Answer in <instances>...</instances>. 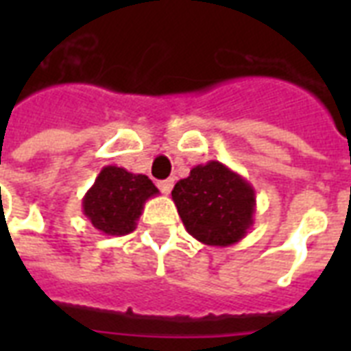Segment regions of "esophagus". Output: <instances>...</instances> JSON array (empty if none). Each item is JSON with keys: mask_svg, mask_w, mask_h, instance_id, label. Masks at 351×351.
Wrapping results in <instances>:
<instances>
[{"mask_svg": "<svg viewBox=\"0 0 351 351\" xmlns=\"http://www.w3.org/2000/svg\"><path fill=\"white\" fill-rule=\"evenodd\" d=\"M173 186H175V180L173 178H167V180H162L158 182V187H160V191L165 193V195H169L171 189H173Z\"/></svg>", "mask_w": 351, "mask_h": 351, "instance_id": "1", "label": "esophagus"}]
</instances>
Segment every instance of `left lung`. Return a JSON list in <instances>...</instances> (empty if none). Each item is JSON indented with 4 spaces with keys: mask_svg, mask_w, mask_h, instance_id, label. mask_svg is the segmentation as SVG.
<instances>
[{
    "mask_svg": "<svg viewBox=\"0 0 351 351\" xmlns=\"http://www.w3.org/2000/svg\"><path fill=\"white\" fill-rule=\"evenodd\" d=\"M171 195L187 233L206 245L237 244L253 226L255 189L222 162L195 165Z\"/></svg>",
    "mask_w": 351,
    "mask_h": 351,
    "instance_id": "1",
    "label": "left lung"
}]
</instances>
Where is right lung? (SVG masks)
Segmentation results:
<instances>
[{"mask_svg": "<svg viewBox=\"0 0 351 351\" xmlns=\"http://www.w3.org/2000/svg\"><path fill=\"white\" fill-rule=\"evenodd\" d=\"M158 193L149 176L129 173L118 165H106L85 193L82 209L95 230L109 237H121L136 230L143 206Z\"/></svg>", "mask_w": 351, "mask_h": 351, "instance_id": "add662e5", "label": "right lung"}]
</instances>
